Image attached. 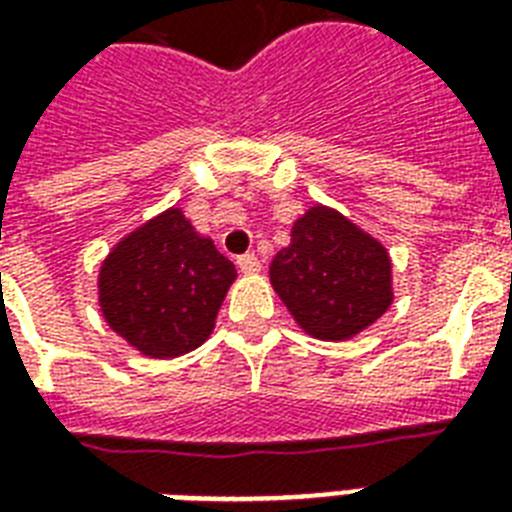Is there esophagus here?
<instances>
[{"label": "esophagus", "mask_w": 512, "mask_h": 512, "mask_svg": "<svg viewBox=\"0 0 512 512\" xmlns=\"http://www.w3.org/2000/svg\"><path fill=\"white\" fill-rule=\"evenodd\" d=\"M239 271L247 273V276H255L260 273V260L255 255H241L239 257Z\"/></svg>", "instance_id": "esophagus-1"}]
</instances>
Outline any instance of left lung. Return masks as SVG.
<instances>
[{
  "instance_id": "1",
  "label": "left lung",
  "mask_w": 512,
  "mask_h": 512,
  "mask_svg": "<svg viewBox=\"0 0 512 512\" xmlns=\"http://www.w3.org/2000/svg\"><path fill=\"white\" fill-rule=\"evenodd\" d=\"M268 279L297 327L327 342L361 335L396 300L385 244L327 204H313L292 223Z\"/></svg>"
}]
</instances>
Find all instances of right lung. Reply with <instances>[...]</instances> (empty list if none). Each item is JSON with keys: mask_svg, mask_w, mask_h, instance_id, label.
I'll list each match as a JSON object with an SVG mask.
<instances>
[{"mask_svg": "<svg viewBox=\"0 0 512 512\" xmlns=\"http://www.w3.org/2000/svg\"><path fill=\"white\" fill-rule=\"evenodd\" d=\"M236 265L170 207L124 233L98 271L103 319L132 350L177 358L207 342Z\"/></svg>", "mask_w": 512, "mask_h": 512, "instance_id": "add662e5", "label": "right lung"}]
</instances>
